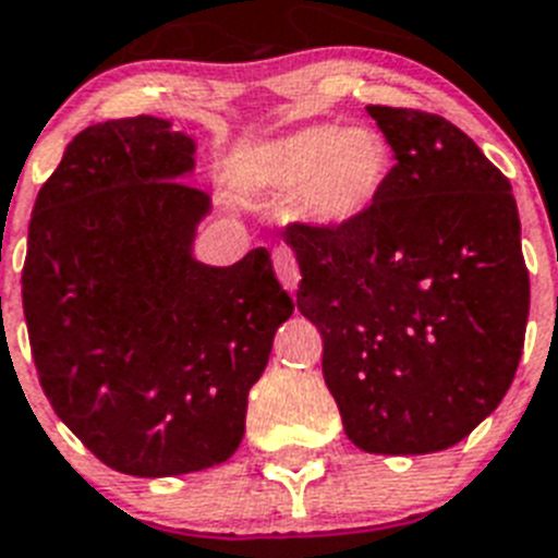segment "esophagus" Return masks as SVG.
<instances>
[{
	"instance_id": "obj_1",
	"label": "esophagus",
	"mask_w": 558,
	"mask_h": 558,
	"mask_svg": "<svg viewBox=\"0 0 558 558\" xmlns=\"http://www.w3.org/2000/svg\"><path fill=\"white\" fill-rule=\"evenodd\" d=\"M272 260H275V272H278L280 283H283L289 292H294L300 280V266H298V258H294V252L289 250V246H275Z\"/></svg>"
}]
</instances>
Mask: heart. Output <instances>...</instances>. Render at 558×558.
<instances>
[{
  "instance_id": "obj_1",
  "label": "heart",
  "mask_w": 558,
  "mask_h": 558,
  "mask_svg": "<svg viewBox=\"0 0 558 558\" xmlns=\"http://www.w3.org/2000/svg\"><path fill=\"white\" fill-rule=\"evenodd\" d=\"M393 148L371 125H308L260 145L250 162V185L298 196L300 213L319 227L365 219L385 193Z\"/></svg>"
}]
</instances>
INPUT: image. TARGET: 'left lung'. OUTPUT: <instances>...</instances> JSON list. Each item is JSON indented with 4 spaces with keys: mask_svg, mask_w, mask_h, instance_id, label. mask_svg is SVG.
Segmentation results:
<instances>
[{
    "mask_svg": "<svg viewBox=\"0 0 558 558\" xmlns=\"http://www.w3.org/2000/svg\"><path fill=\"white\" fill-rule=\"evenodd\" d=\"M367 114L396 159L376 207L337 230L289 225L283 239L348 438L373 454H429L492 415L520 365V213L458 125L393 106Z\"/></svg>",
    "mask_w": 558,
    "mask_h": 558,
    "instance_id": "8db88e82",
    "label": "left lung"
}]
</instances>
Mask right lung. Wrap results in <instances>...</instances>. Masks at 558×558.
<instances>
[{
  "mask_svg": "<svg viewBox=\"0 0 558 558\" xmlns=\"http://www.w3.org/2000/svg\"><path fill=\"white\" fill-rule=\"evenodd\" d=\"M196 143L151 114L77 134L36 196L22 303L52 410L106 466L171 477L225 463L294 303L264 246L193 258L210 196Z\"/></svg>",
  "mask_w": 558,
  "mask_h": 558,
  "instance_id": "1",
  "label": "right lung"
}]
</instances>
